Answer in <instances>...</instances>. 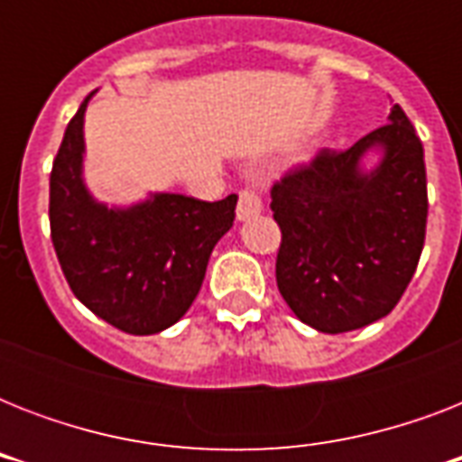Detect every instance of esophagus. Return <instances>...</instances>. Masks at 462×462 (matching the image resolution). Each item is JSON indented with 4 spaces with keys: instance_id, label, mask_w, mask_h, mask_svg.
Here are the masks:
<instances>
[{
    "instance_id": "esophagus-1",
    "label": "esophagus",
    "mask_w": 462,
    "mask_h": 462,
    "mask_svg": "<svg viewBox=\"0 0 462 462\" xmlns=\"http://www.w3.org/2000/svg\"><path fill=\"white\" fill-rule=\"evenodd\" d=\"M261 208H263V201H261L259 191L256 189H245L237 201V220H249V217L259 216Z\"/></svg>"
}]
</instances>
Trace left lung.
<instances>
[{
  "label": "left lung",
  "mask_w": 462,
  "mask_h": 462,
  "mask_svg": "<svg viewBox=\"0 0 462 462\" xmlns=\"http://www.w3.org/2000/svg\"><path fill=\"white\" fill-rule=\"evenodd\" d=\"M379 152L369 168L364 158ZM282 242L275 281L295 316L345 333L393 311L427 232L424 148L401 105L343 153L321 151L271 191Z\"/></svg>",
  "instance_id": "8db88e82"
}]
</instances>
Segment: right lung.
I'll list each match as a JSON object with an SVG mask.
<instances>
[{"instance_id":"1","label":"right lung","mask_w":462,"mask_h":462,"mask_svg":"<svg viewBox=\"0 0 462 462\" xmlns=\"http://www.w3.org/2000/svg\"><path fill=\"white\" fill-rule=\"evenodd\" d=\"M69 122L50 174L52 245L76 300L115 328L153 336L170 328L201 290L210 252L232 227L237 196L199 201L158 191L107 206L83 180V119Z\"/></svg>"}]
</instances>
